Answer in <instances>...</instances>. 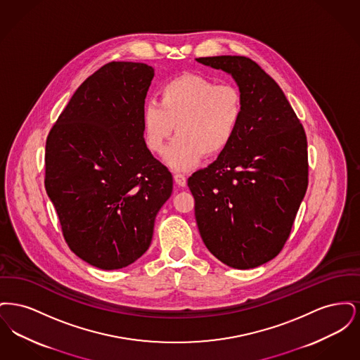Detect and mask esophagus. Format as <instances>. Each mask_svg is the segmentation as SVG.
Segmentation results:
<instances>
[{"label":"esophagus","instance_id":"esophagus-1","mask_svg":"<svg viewBox=\"0 0 360 360\" xmlns=\"http://www.w3.org/2000/svg\"><path fill=\"white\" fill-rule=\"evenodd\" d=\"M174 181H175V184H176L178 186H181V188L186 186V176H185L184 174H175V175H174Z\"/></svg>","mask_w":360,"mask_h":360}]
</instances>
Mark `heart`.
<instances>
[{
	"instance_id": "heart-1",
	"label": "heart",
	"mask_w": 360,
	"mask_h": 360,
	"mask_svg": "<svg viewBox=\"0 0 360 360\" xmlns=\"http://www.w3.org/2000/svg\"><path fill=\"white\" fill-rule=\"evenodd\" d=\"M159 96V103L143 106L144 136L147 147L162 154L176 131L163 159L174 172L191 170L204 155L220 154L239 129L243 98L233 85L184 74L162 86Z\"/></svg>"
}]
</instances>
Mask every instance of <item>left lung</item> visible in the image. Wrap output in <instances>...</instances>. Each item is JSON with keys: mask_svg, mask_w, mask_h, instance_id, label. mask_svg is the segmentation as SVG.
<instances>
[{"mask_svg": "<svg viewBox=\"0 0 360 360\" xmlns=\"http://www.w3.org/2000/svg\"><path fill=\"white\" fill-rule=\"evenodd\" d=\"M195 60L229 74L243 98L229 146L188 179L195 221L206 248L224 264L255 269L279 254L305 197L307 135L282 89L254 60Z\"/></svg>", "mask_w": 360, "mask_h": 360, "instance_id": "8db88e82", "label": "left lung"}]
</instances>
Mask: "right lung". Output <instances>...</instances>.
Masks as SVG:
<instances>
[{"label": "right lung", "instance_id": "right-lung-1", "mask_svg": "<svg viewBox=\"0 0 360 360\" xmlns=\"http://www.w3.org/2000/svg\"><path fill=\"white\" fill-rule=\"evenodd\" d=\"M155 71L110 62L77 89L46 143V190L71 251L119 270L150 247L172 175L147 148L144 100Z\"/></svg>", "mask_w": 360, "mask_h": 360}]
</instances>
